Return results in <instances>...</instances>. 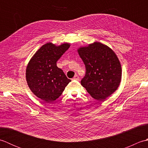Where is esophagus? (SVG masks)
<instances>
[{
  "instance_id": "34e87169",
  "label": "esophagus",
  "mask_w": 148,
  "mask_h": 148,
  "mask_svg": "<svg viewBox=\"0 0 148 148\" xmlns=\"http://www.w3.org/2000/svg\"><path fill=\"white\" fill-rule=\"evenodd\" d=\"M72 79L76 80V81H79V76H77V75H76V76H74V77H73V79Z\"/></svg>"
}]
</instances>
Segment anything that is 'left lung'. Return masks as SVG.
<instances>
[{"mask_svg": "<svg viewBox=\"0 0 148 148\" xmlns=\"http://www.w3.org/2000/svg\"><path fill=\"white\" fill-rule=\"evenodd\" d=\"M77 51L86 70L81 85L98 100L112 95L118 88L122 76L120 62L114 51L100 42L79 47Z\"/></svg>", "mask_w": 148, "mask_h": 148, "instance_id": "left-lung-1", "label": "left lung"}]
</instances>
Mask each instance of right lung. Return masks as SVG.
<instances>
[{"label": "right lung", "instance_id": "1", "mask_svg": "<svg viewBox=\"0 0 148 148\" xmlns=\"http://www.w3.org/2000/svg\"><path fill=\"white\" fill-rule=\"evenodd\" d=\"M70 43L56 45L47 42L34 53L28 63L26 80L34 95L49 103L57 99L71 80L56 65V62L67 51Z\"/></svg>", "mask_w": 148, "mask_h": 148}]
</instances>
